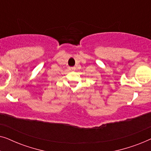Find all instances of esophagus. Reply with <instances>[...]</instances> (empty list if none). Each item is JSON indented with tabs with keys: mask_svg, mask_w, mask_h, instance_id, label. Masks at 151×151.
I'll return each mask as SVG.
<instances>
[{
	"mask_svg": "<svg viewBox=\"0 0 151 151\" xmlns=\"http://www.w3.org/2000/svg\"><path fill=\"white\" fill-rule=\"evenodd\" d=\"M69 69H70V70H71V71H74V70H76V67H69Z\"/></svg>",
	"mask_w": 151,
	"mask_h": 151,
	"instance_id": "obj_1",
	"label": "esophagus"
}]
</instances>
